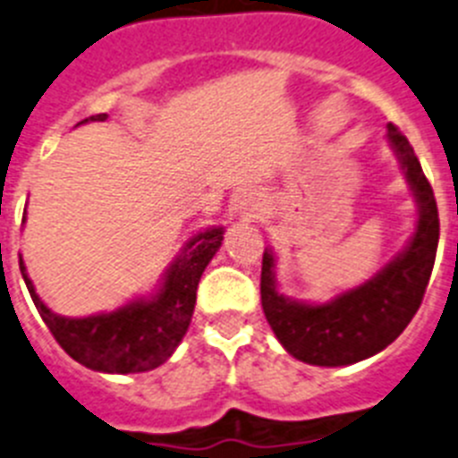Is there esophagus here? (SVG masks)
<instances>
[{
    "label": "esophagus",
    "mask_w": 458,
    "mask_h": 458,
    "mask_svg": "<svg viewBox=\"0 0 458 458\" xmlns=\"http://www.w3.org/2000/svg\"><path fill=\"white\" fill-rule=\"evenodd\" d=\"M233 210H236L243 220H255L257 210H259V203L255 201L252 194L243 191V194H238V197L233 199Z\"/></svg>",
    "instance_id": "esophagus-1"
}]
</instances>
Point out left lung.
I'll return each instance as SVG.
<instances>
[{"label": "left lung", "instance_id": "left-lung-1", "mask_svg": "<svg viewBox=\"0 0 458 458\" xmlns=\"http://www.w3.org/2000/svg\"><path fill=\"white\" fill-rule=\"evenodd\" d=\"M386 139L403 164L405 178L420 203V220L408 248L369 283L322 306L289 301L276 289V257L264 250L261 308L284 350L312 366H350L392 345L420 310L436 261L440 220L431 182L410 140L389 124Z\"/></svg>", "mask_w": 458, "mask_h": 458}]
</instances>
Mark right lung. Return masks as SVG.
<instances>
[{
  "label": "right lung",
  "instance_id": "right-lung-1",
  "mask_svg": "<svg viewBox=\"0 0 458 458\" xmlns=\"http://www.w3.org/2000/svg\"><path fill=\"white\" fill-rule=\"evenodd\" d=\"M89 120H106V113ZM222 233V226H215L191 238L166 271L157 296L89 318L72 319L50 312L34 292L22 259L21 273L38 315L69 357L101 373H143L162 366L182 341L197 303L199 280L220 250Z\"/></svg>",
  "mask_w": 458,
  "mask_h": 458
}]
</instances>
